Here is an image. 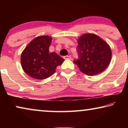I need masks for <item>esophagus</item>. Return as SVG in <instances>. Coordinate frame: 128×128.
<instances>
[{
  "label": "esophagus",
  "mask_w": 128,
  "mask_h": 128,
  "mask_svg": "<svg viewBox=\"0 0 128 128\" xmlns=\"http://www.w3.org/2000/svg\"><path fill=\"white\" fill-rule=\"evenodd\" d=\"M64 59H71V56L69 55H67V56H64Z\"/></svg>",
  "instance_id": "esophagus-1"
}]
</instances>
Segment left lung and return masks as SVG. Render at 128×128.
<instances>
[{"label": "left lung", "mask_w": 128, "mask_h": 128, "mask_svg": "<svg viewBox=\"0 0 128 128\" xmlns=\"http://www.w3.org/2000/svg\"><path fill=\"white\" fill-rule=\"evenodd\" d=\"M78 58L73 61L80 70L88 76L102 72L109 65L112 52L106 41L97 35L84 34L78 38Z\"/></svg>", "instance_id": "1"}]
</instances>
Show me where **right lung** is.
Returning <instances> with one entry per match:
<instances>
[{
  "label": "right lung",
  "instance_id": "add662e5",
  "mask_svg": "<svg viewBox=\"0 0 128 128\" xmlns=\"http://www.w3.org/2000/svg\"><path fill=\"white\" fill-rule=\"evenodd\" d=\"M52 38L39 36L27 45L21 55V64L24 72L31 78L43 80L55 73L57 66L64 59L55 52H49Z\"/></svg>",
  "mask_w": 128,
  "mask_h": 128
}]
</instances>
